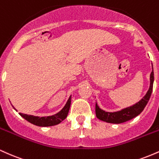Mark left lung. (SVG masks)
Returning <instances> with one entry per match:
<instances>
[{
  "mask_svg": "<svg viewBox=\"0 0 159 159\" xmlns=\"http://www.w3.org/2000/svg\"><path fill=\"white\" fill-rule=\"evenodd\" d=\"M149 80H150V84H149V90L147 92V93H146L145 96L139 102H138L132 105V106L125 107V108H123L118 111H115V112H107V111L100 108L97 102H96V117L100 120L106 122V123L119 124L129 121V120H132L133 118L135 117V116H138L143 111L144 107H146L147 104L148 103L149 98H150L151 94H152L153 82H154L153 68L152 72L150 74V78H149Z\"/></svg>",
  "mask_w": 159,
  "mask_h": 159,
  "instance_id": "1",
  "label": "left lung"
}]
</instances>
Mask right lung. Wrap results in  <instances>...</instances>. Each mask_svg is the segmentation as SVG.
<instances>
[{
  "label": "right lung",
  "mask_w": 159,
  "mask_h": 159,
  "mask_svg": "<svg viewBox=\"0 0 159 159\" xmlns=\"http://www.w3.org/2000/svg\"><path fill=\"white\" fill-rule=\"evenodd\" d=\"M71 99H72V96H69V99L67 100L66 103L64 105V107L61 109L57 114L52 115V116H34V115H28L22 114V113H19L20 116H21L24 119H25L29 123L34 124L35 125L42 127H46V126H52V125H57V124L61 123L63 120L66 118L67 115H68L69 108H70L71 105ZM13 107V108L17 111V110Z\"/></svg>",
  "instance_id": "right-lung-1"
}]
</instances>
